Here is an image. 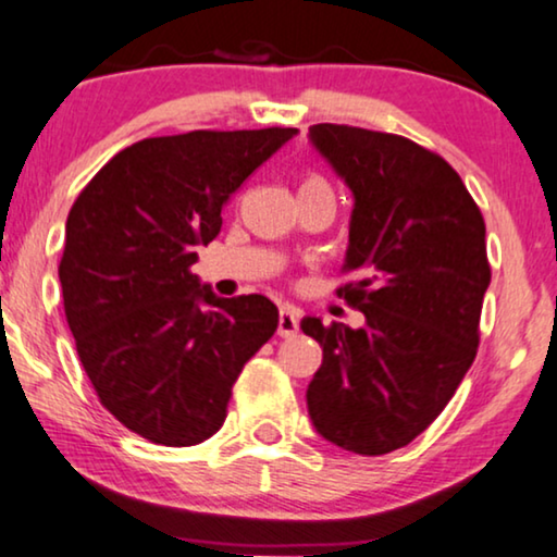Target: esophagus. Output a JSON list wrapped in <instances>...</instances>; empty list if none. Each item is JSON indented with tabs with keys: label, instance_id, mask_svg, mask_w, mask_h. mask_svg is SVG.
<instances>
[{
	"label": "esophagus",
	"instance_id": "obj_1",
	"mask_svg": "<svg viewBox=\"0 0 557 557\" xmlns=\"http://www.w3.org/2000/svg\"><path fill=\"white\" fill-rule=\"evenodd\" d=\"M299 332V309L281 307L278 311V337H294Z\"/></svg>",
	"mask_w": 557,
	"mask_h": 557
}]
</instances>
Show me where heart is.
Returning a JSON list of instances; mask_svg holds the SVG:
<instances>
[{
	"label": "heart",
	"mask_w": 557,
	"mask_h": 557,
	"mask_svg": "<svg viewBox=\"0 0 557 557\" xmlns=\"http://www.w3.org/2000/svg\"><path fill=\"white\" fill-rule=\"evenodd\" d=\"M311 187H330L322 177H317V174H309L307 180L301 182V189H311Z\"/></svg>",
	"instance_id": "1"
}]
</instances>
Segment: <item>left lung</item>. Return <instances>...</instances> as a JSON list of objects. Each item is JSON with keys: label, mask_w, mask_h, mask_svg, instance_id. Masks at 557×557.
Segmentation results:
<instances>
[{"label": "left lung", "mask_w": 557, "mask_h": 557, "mask_svg": "<svg viewBox=\"0 0 557 557\" xmlns=\"http://www.w3.org/2000/svg\"><path fill=\"white\" fill-rule=\"evenodd\" d=\"M309 136L355 195L342 265L355 278L337 296L364 314L360 330L301 319L324 352L309 416L347 451L391 454L436 421L476 357L484 218L454 166L406 136L345 124Z\"/></svg>", "instance_id": "left-lung-1"}]
</instances>
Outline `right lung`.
<instances>
[{"mask_svg": "<svg viewBox=\"0 0 557 557\" xmlns=\"http://www.w3.org/2000/svg\"><path fill=\"white\" fill-rule=\"evenodd\" d=\"M294 134L141 139L73 202L58 265L67 326L101 406L151 444L210 438L243 364L276 332L271 299H218L193 265L220 233L223 205Z\"/></svg>", "mask_w": 557, "mask_h": 557, "instance_id": "1", "label": "right lung"}]
</instances>
